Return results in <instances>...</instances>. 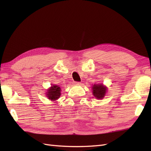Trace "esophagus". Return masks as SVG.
I'll use <instances>...</instances> for the list:
<instances>
[{
    "label": "esophagus",
    "mask_w": 151,
    "mask_h": 151,
    "mask_svg": "<svg viewBox=\"0 0 151 151\" xmlns=\"http://www.w3.org/2000/svg\"><path fill=\"white\" fill-rule=\"evenodd\" d=\"M80 83V82H79V81H74L73 82V84L74 85H79Z\"/></svg>",
    "instance_id": "obj_1"
}]
</instances>
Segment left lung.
I'll list each match as a JSON object with an SVG mask.
<instances>
[{"label": "left lung", "instance_id": "left-lung-1", "mask_svg": "<svg viewBox=\"0 0 151 151\" xmlns=\"http://www.w3.org/2000/svg\"><path fill=\"white\" fill-rule=\"evenodd\" d=\"M93 89V94L99 99H101L104 97V95L106 92V87H104L102 85H94L92 87Z\"/></svg>", "mask_w": 151, "mask_h": 151}]
</instances>
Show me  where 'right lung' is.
<instances>
[{"mask_svg": "<svg viewBox=\"0 0 151 151\" xmlns=\"http://www.w3.org/2000/svg\"><path fill=\"white\" fill-rule=\"evenodd\" d=\"M61 88L59 87L57 85H53L52 87L48 90L47 96H48L49 99L52 101H55L61 96Z\"/></svg>", "mask_w": 151, "mask_h": 151, "instance_id": "1", "label": "right lung"}]
</instances>
